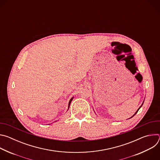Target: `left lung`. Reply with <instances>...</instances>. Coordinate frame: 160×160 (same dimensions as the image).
<instances>
[{"mask_svg":"<svg viewBox=\"0 0 160 160\" xmlns=\"http://www.w3.org/2000/svg\"><path fill=\"white\" fill-rule=\"evenodd\" d=\"M143 103H144V102H142V105H141V106H140V108H139V109H138V111H136V112H135V114H134V115H133V116H132V117H131V118H132V117H133V116H134V115H135V114H136V113H137V112H138V111H139V109H140V108H141V106H142V104H143Z\"/></svg>","mask_w":160,"mask_h":160,"instance_id":"left-lung-1","label":"left lung"}]
</instances>
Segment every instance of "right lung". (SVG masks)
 <instances>
[{
	"mask_svg": "<svg viewBox=\"0 0 160 160\" xmlns=\"http://www.w3.org/2000/svg\"><path fill=\"white\" fill-rule=\"evenodd\" d=\"M73 98H72L70 99V102H69V104H68V109H69V108H70V103H71L72 101L73 100Z\"/></svg>",
	"mask_w": 160,
	"mask_h": 160,
	"instance_id": "right-lung-1",
	"label": "right lung"
}]
</instances>
